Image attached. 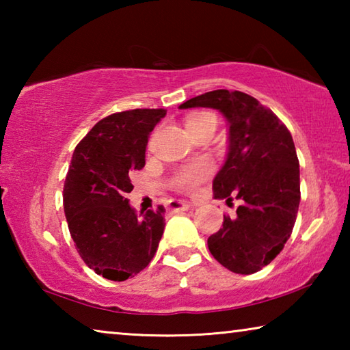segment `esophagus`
I'll list each match as a JSON object with an SVG mask.
<instances>
[{"mask_svg": "<svg viewBox=\"0 0 350 350\" xmlns=\"http://www.w3.org/2000/svg\"><path fill=\"white\" fill-rule=\"evenodd\" d=\"M189 208V204L187 200H171L168 205V210L171 213H180V211H187Z\"/></svg>", "mask_w": 350, "mask_h": 350, "instance_id": "obj_1", "label": "esophagus"}]
</instances>
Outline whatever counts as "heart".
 <instances>
[{"mask_svg": "<svg viewBox=\"0 0 350 350\" xmlns=\"http://www.w3.org/2000/svg\"><path fill=\"white\" fill-rule=\"evenodd\" d=\"M205 122H215L216 118L210 112H199V114H193L188 117L187 126L191 125H199V123ZM213 173V163L210 161H199L191 165H187L182 170H179L174 176L173 183L174 187L183 193H191L196 189L200 183L208 179Z\"/></svg>", "mask_w": 350, "mask_h": 350, "instance_id": "1", "label": "heart"}]
</instances>
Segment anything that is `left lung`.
Wrapping results in <instances>:
<instances>
[{
    "mask_svg": "<svg viewBox=\"0 0 350 350\" xmlns=\"http://www.w3.org/2000/svg\"><path fill=\"white\" fill-rule=\"evenodd\" d=\"M179 108H213L227 118L228 154L213 194L227 204L239 200V206L234 216H224L208 248L230 271L256 273L280 254L298 215L299 162L292 134L273 111L241 91L205 92Z\"/></svg>",
    "mask_w": 350,
    "mask_h": 350,
    "instance_id": "obj_1",
    "label": "left lung"
}]
</instances>
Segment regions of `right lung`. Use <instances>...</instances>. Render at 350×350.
I'll return each mask as SVG.
<instances>
[{"mask_svg":"<svg viewBox=\"0 0 350 350\" xmlns=\"http://www.w3.org/2000/svg\"><path fill=\"white\" fill-rule=\"evenodd\" d=\"M167 109H131L100 120L75 146L63 188L69 233L88 267L111 281L140 273L157 252L165 208H131V173L145 167L154 126Z\"/></svg>","mask_w":350,"mask_h":350,"instance_id":"obj_1","label":"right lung"}]
</instances>
